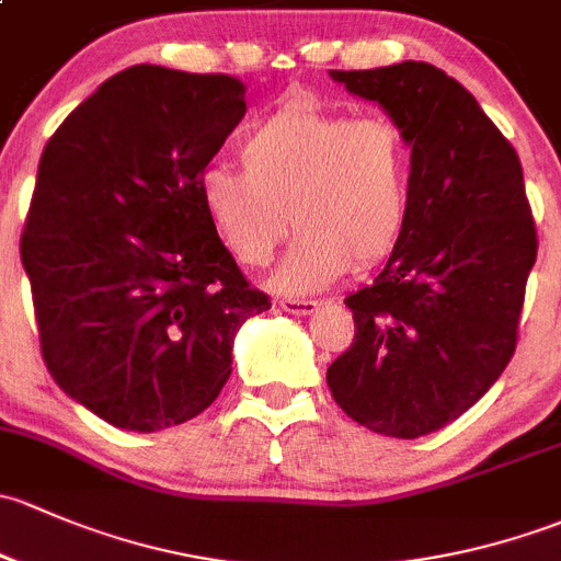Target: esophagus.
Instances as JSON below:
<instances>
[{
    "label": "esophagus",
    "instance_id": "1",
    "mask_svg": "<svg viewBox=\"0 0 561 561\" xmlns=\"http://www.w3.org/2000/svg\"><path fill=\"white\" fill-rule=\"evenodd\" d=\"M278 308L283 313L291 316H310L313 310H319V302L316 299H283V302H278Z\"/></svg>",
    "mask_w": 561,
    "mask_h": 561
}]
</instances>
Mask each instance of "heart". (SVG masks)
I'll use <instances>...</instances> for the list:
<instances>
[{
	"label": "heart",
	"mask_w": 561,
	"mask_h": 561,
	"mask_svg": "<svg viewBox=\"0 0 561 561\" xmlns=\"http://www.w3.org/2000/svg\"><path fill=\"white\" fill-rule=\"evenodd\" d=\"M245 170L207 164L196 196L213 232L245 267H264L291 221L273 288L321 291L348 267L383 262L410 216V148L386 115L291 100L242 135Z\"/></svg>",
	"instance_id": "1"
}]
</instances>
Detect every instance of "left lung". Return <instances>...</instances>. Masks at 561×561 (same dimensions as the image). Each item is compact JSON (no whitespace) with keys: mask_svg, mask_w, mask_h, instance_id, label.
Returning <instances> with one entry per match:
<instances>
[{"mask_svg":"<svg viewBox=\"0 0 561 561\" xmlns=\"http://www.w3.org/2000/svg\"><path fill=\"white\" fill-rule=\"evenodd\" d=\"M405 131L410 216L369 286L354 343L327 369L334 402L378 435H430L494 386L516 351L538 256L522 161L476 96L426 61L332 69Z\"/></svg>","mask_w":561,"mask_h":561,"instance_id":"left-lung-1","label":"left lung"}]
</instances>
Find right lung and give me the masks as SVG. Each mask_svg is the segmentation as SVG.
I'll list each match as a JSON object with an SVG mask.
<instances>
[{
    "mask_svg": "<svg viewBox=\"0 0 561 561\" xmlns=\"http://www.w3.org/2000/svg\"><path fill=\"white\" fill-rule=\"evenodd\" d=\"M245 115L232 75L137 65L54 131L21 262L50 378L129 432L210 408L232 345L270 299L213 232L196 178Z\"/></svg>",
    "mask_w": 561,
    "mask_h": 561,
    "instance_id": "add662e5",
    "label": "right lung"
}]
</instances>
